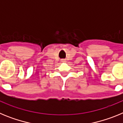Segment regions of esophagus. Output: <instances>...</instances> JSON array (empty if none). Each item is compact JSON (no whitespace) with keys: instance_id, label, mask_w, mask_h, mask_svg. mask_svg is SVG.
Here are the masks:
<instances>
[{"instance_id":"1","label":"esophagus","mask_w":123,"mask_h":123,"mask_svg":"<svg viewBox=\"0 0 123 123\" xmlns=\"http://www.w3.org/2000/svg\"><path fill=\"white\" fill-rule=\"evenodd\" d=\"M62 62H65L66 61H65V60H62Z\"/></svg>"}]
</instances>
